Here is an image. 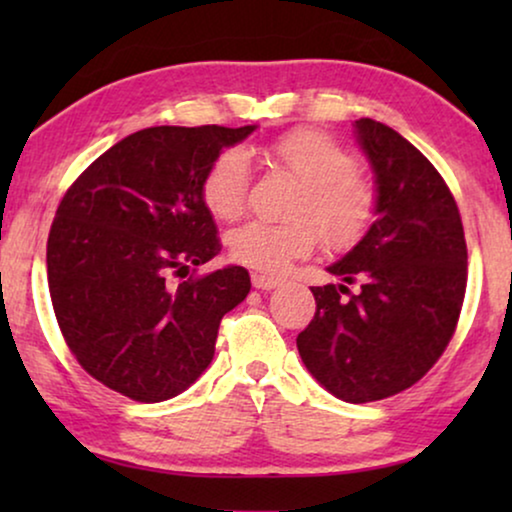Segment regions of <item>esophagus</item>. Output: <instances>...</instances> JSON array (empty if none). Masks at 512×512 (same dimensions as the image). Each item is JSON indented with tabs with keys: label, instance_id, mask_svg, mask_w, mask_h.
<instances>
[{
	"label": "esophagus",
	"instance_id": "34e87169",
	"mask_svg": "<svg viewBox=\"0 0 512 512\" xmlns=\"http://www.w3.org/2000/svg\"><path fill=\"white\" fill-rule=\"evenodd\" d=\"M251 282H254L256 289H261V291H272V289H277V286H279V282H282V279L270 277V275H263V272H254V275H251Z\"/></svg>",
	"mask_w": 512,
	"mask_h": 512
}]
</instances>
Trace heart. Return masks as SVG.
<instances>
[{
	"label": "heart",
	"mask_w": 512,
	"mask_h": 512,
	"mask_svg": "<svg viewBox=\"0 0 512 512\" xmlns=\"http://www.w3.org/2000/svg\"><path fill=\"white\" fill-rule=\"evenodd\" d=\"M268 151L300 181L291 202L296 219L242 223L228 235L235 261L261 272H282L293 258H303L317 247V227L324 242L338 249L366 233L375 214V191L335 139L303 128L275 139ZM249 179V153L240 146L221 151L202 179V200L209 212L223 221L237 219L247 205Z\"/></svg>",
	"instance_id": "1"
}]
</instances>
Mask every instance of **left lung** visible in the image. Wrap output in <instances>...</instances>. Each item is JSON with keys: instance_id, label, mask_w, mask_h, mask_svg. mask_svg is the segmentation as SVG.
Segmentation results:
<instances>
[{"instance_id": "8db88e82", "label": "left lung", "mask_w": 512, "mask_h": 512, "mask_svg": "<svg viewBox=\"0 0 512 512\" xmlns=\"http://www.w3.org/2000/svg\"><path fill=\"white\" fill-rule=\"evenodd\" d=\"M354 137L373 170L375 221L326 268L340 284L312 286L317 312L296 345L326 391L370 403L412 387L445 352L468 256L457 202L436 167L373 118H359ZM354 281L359 294L346 289Z\"/></svg>"}]
</instances>
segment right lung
<instances>
[{"label":"right lung","instance_id":"obj_1","mask_svg":"<svg viewBox=\"0 0 512 512\" xmlns=\"http://www.w3.org/2000/svg\"><path fill=\"white\" fill-rule=\"evenodd\" d=\"M256 125H156L104 151L62 198L46 247L60 331L83 370L139 403L179 396L205 373L223 314L249 272L226 265L177 283L221 251L202 179Z\"/></svg>","mask_w":512,"mask_h":512}]
</instances>
